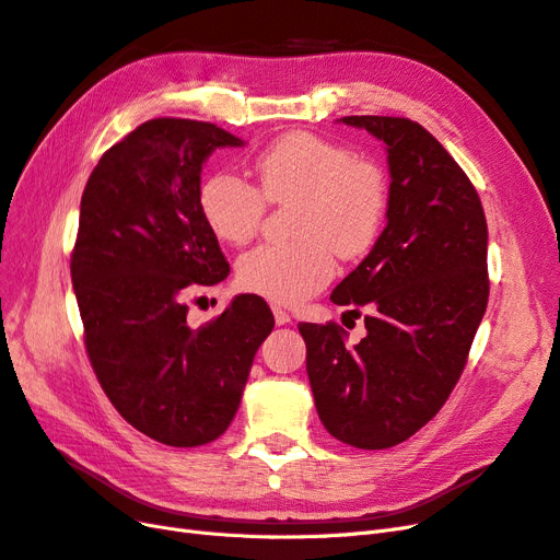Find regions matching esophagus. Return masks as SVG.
Wrapping results in <instances>:
<instances>
[{
    "mask_svg": "<svg viewBox=\"0 0 560 560\" xmlns=\"http://www.w3.org/2000/svg\"><path fill=\"white\" fill-rule=\"evenodd\" d=\"M273 315H276L278 325H290V322H292V315L287 313V311H282V308H273Z\"/></svg>",
    "mask_w": 560,
    "mask_h": 560,
    "instance_id": "obj_1",
    "label": "esophagus"
}]
</instances>
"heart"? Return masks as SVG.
Listing matches in <instances>:
<instances>
[{
    "label": "heart",
    "mask_w": 560,
    "mask_h": 560,
    "mask_svg": "<svg viewBox=\"0 0 560 560\" xmlns=\"http://www.w3.org/2000/svg\"><path fill=\"white\" fill-rule=\"evenodd\" d=\"M257 186L231 173L202 179L198 208L217 241L247 245L270 206H292L296 243L264 245L238 261L235 280L247 294L296 306L317 294L336 259L358 261L376 245L385 224L389 186L383 167L322 135L292 130L254 159Z\"/></svg>",
    "instance_id": "1"
}]
</instances>
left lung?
I'll return each instance as SVG.
<instances>
[{
  "label": "left lung",
  "instance_id": "8db88e82",
  "mask_svg": "<svg viewBox=\"0 0 560 560\" xmlns=\"http://www.w3.org/2000/svg\"><path fill=\"white\" fill-rule=\"evenodd\" d=\"M385 142L387 226L369 257L331 292L364 315L346 346L336 322H301L315 409L354 448L397 446L430 422L460 381L488 306V226L481 198L448 151L401 116H343Z\"/></svg>",
  "mask_w": 560,
  "mask_h": 560
}]
</instances>
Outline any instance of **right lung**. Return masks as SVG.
Instances as JSON below:
<instances>
[{"instance_id":"add662e5","label":"right lung","mask_w":560,"mask_h":560,"mask_svg":"<svg viewBox=\"0 0 560 560\" xmlns=\"http://www.w3.org/2000/svg\"><path fill=\"white\" fill-rule=\"evenodd\" d=\"M243 140L191 118H151L107 149L81 196L72 284L105 395L135 430L191 448L222 436L276 319L235 296L200 327L186 296L229 276L198 208L202 163Z\"/></svg>"}]
</instances>
